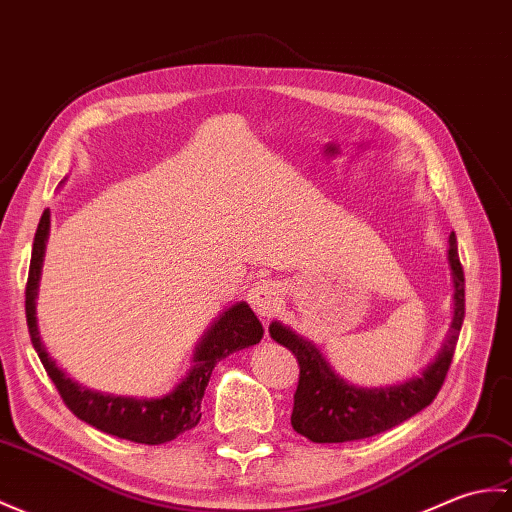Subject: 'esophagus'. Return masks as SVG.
Segmentation results:
<instances>
[{
    "label": "esophagus",
    "mask_w": 512,
    "mask_h": 512,
    "mask_svg": "<svg viewBox=\"0 0 512 512\" xmlns=\"http://www.w3.org/2000/svg\"><path fill=\"white\" fill-rule=\"evenodd\" d=\"M248 303H251L255 314L261 318H270L272 314H277L279 305H281L279 283L270 281V279L255 281L251 285V290H248Z\"/></svg>",
    "instance_id": "1"
}]
</instances>
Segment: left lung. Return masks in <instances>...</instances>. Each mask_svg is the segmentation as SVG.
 <instances>
[{"label":"left lung","mask_w":512,"mask_h":512,"mask_svg":"<svg viewBox=\"0 0 512 512\" xmlns=\"http://www.w3.org/2000/svg\"><path fill=\"white\" fill-rule=\"evenodd\" d=\"M449 264L454 270V323L438 358L421 377L390 388H355L338 377L312 342L281 323L270 325V336L288 347L299 362L292 427L312 443H349L382 434L430 406L443 388L465 318V272L458 257L456 235L449 237Z\"/></svg>","instance_id":"8db88e82"}]
</instances>
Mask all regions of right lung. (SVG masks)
Masks as SVG:
<instances>
[{"mask_svg":"<svg viewBox=\"0 0 512 512\" xmlns=\"http://www.w3.org/2000/svg\"><path fill=\"white\" fill-rule=\"evenodd\" d=\"M47 231H50V211H43L32 244L30 272L26 283V320L32 347L37 349L39 360L54 382L58 395L63 397L65 406L80 421L93 425L95 430L141 445L168 443L174 441L178 434L192 430L200 421V401L202 395H205L213 366L233 351L253 347L264 336V327H261L255 312L244 301L235 303L231 310L224 312L198 344L192 371L170 395L148 401L91 392L71 382L61 368L54 364L50 355L45 353L39 338L34 299H37Z\"/></svg>","mask_w":512,"mask_h":512,"instance_id":"add662e5","label":"right lung"}]
</instances>
